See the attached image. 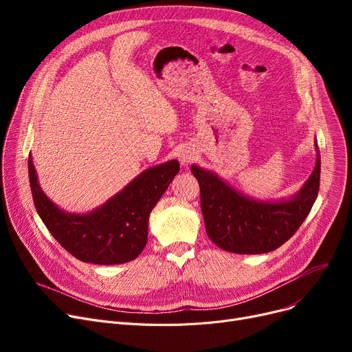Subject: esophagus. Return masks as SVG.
<instances>
[{"label":"esophagus","mask_w":352,"mask_h":352,"mask_svg":"<svg viewBox=\"0 0 352 352\" xmlns=\"http://www.w3.org/2000/svg\"><path fill=\"white\" fill-rule=\"evenodd\" d=\"M178 157H179V161H181L182 164H188V162L191 161V158H192L190 153H179Z\"/></svg>","instance_id":"34e87169"}]
</instances>
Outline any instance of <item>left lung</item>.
<instances>
[{"label":"left lung","mask_w":352,"mask_h":352,"mask_svg":"<svg viewBox=\"0 0 352 352\" xmlns=\"http://www.w3.org/2000/svg\"><path fill=\"white\" fill-rule=\"evenodd\" d=\"M302 190L283 202H256L235 192L210 171L192 165L198 179L206 230L215 245L236 254H264L281 247L297 232L320 191L321 160Z\"/></svg>","instance_id":"left-lung-1"}]
</instances>
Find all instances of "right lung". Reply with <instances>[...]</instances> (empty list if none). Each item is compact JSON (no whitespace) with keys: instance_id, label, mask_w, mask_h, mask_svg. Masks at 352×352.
<instances>
[{"instance_id":"right-lung-1","label":"right lung","mask_w":352,"mask_h":352,"mask_svg":"<svg viewBox=\"0 0 352 352\" xmlns=\"http://www.w3.org/2000/svg\"><path fill=\"white\" fill-rule=\"evenodd\" d=\"M179 171L168 161L140 174L114 198L87 215L63 212L41 191L28 157L32 199L43 223L71 255L82 263L113 265L137 258L146 244L148 218Z\"/></svg>"}]
</instances>
